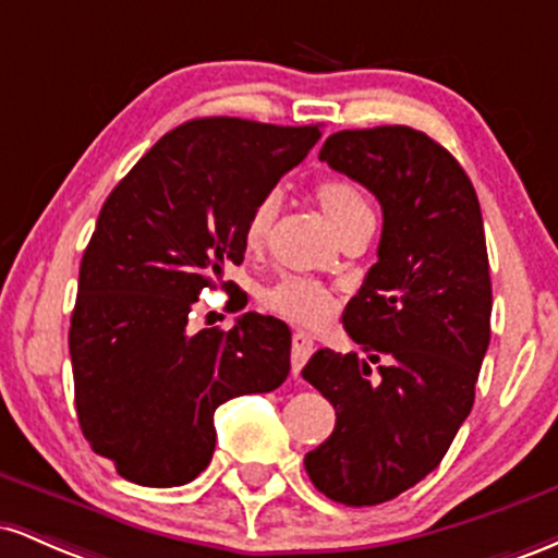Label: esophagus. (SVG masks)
<instances>
[{
    "instance_id": "1",
    "label": "esophagus",
    "mask_w": 558,
    "mask_h": 558,
    "mask_svg": "<svg viewBox=\"0 0 558 558\" xmlns=\"http://www.w3.org/2000/svg\"><path fill=\"white\" fill-rule=\"evenodd\" d=\"M312 351H315V341H312L310 332H304V330L293 332V341H291V369H293V375L301 373V367H304L306 360H310Z\"/></svg>"
}]
</instances>
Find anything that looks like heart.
Returning <instances> with one entry per match:
<instances>
[{
  "label": "heart",
  "mask_w": 558,
  "mask_h": 558,
  "mask_svg": "<svg viewBox=\"0 0 558 558\" xmlns=\"http://www.w3.org/2000/svg\"><path fill=\"white\" fill-rule=\"evenodd\" d=\"M315 198L338 235L354 228L356 222L373 220V209H369L367 198H364L360 185L349 181V178L330 175L317 181ZM278 207L280 198L275 191H267L265 196L257 198V204H254L252 213L246 217V226H243V239H246L248 246L257 248L265 243L275 222V215H278ZM259 299L275 315L304 325L323 323L330 315L332 306L328 288L315 278H306V275H280L270 286L262 288Z\"/></svg>",
  "instance_id": "obj_1"
}]
</instances>
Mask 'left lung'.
I'll return each mask as SVG.
<instances>
[{
	"label": "left lung",
	"mask_w": 558,
	"mask_h": 558,
	"mask_svg": "<svg viewBox=\"0 0 558 558\" xmlns=\"http://www.w3.org/2000/svg\"><path fill=\"white\" fill-rule=\"evenodd\" d=\"M319 159L373 191L383 235L343 312L367 360L319 349L301 369L336 409L304 466L332 501L375 506L430 475L475 403L490 343L488 248L472 181L427 133L338 131Z\"/></svg>",
	"instance_id": "1"
}]
</instances>
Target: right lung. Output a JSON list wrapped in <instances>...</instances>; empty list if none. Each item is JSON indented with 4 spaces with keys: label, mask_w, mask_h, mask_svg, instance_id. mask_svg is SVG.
Masks as SVG:
<instances>
[{
    "label": "right lung",
    "mask_w": 558,
    "mask_h": 558,
    "mask_svg": "<svg viewBox=\"0 0 558 558\" xmlns=\"http://www.w3.org/2000/svg\"><path fill=\"white\" fill-rule=\"evenodd\" d=\"M319 136V125L189 120L107 196L81 259L68 341L81 430L120 477L191 483L213 462L215 409L283 386L291 330L280 319L246 312L230 330L185 328L204 288L233 286L222 272L243 262L257 198Z\"/></svg>",
    "instance_id": "add662e5"
}]
</instances>
